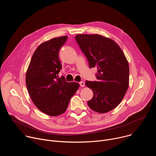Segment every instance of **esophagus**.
<instances>
[{"mask_svg": "<svg viewBox=\"0 0 156 156\" xmlns=\"http://www.w3.org/2000/svg\"><path fill=\"white\" fill-rule=\"evenodd\" d=\"M80 85L81 87H84V85H85V83H84V82H83V81H81V82H80Z\"/></svg>", "mask_w": 156, "mask_h": 156, "instance_id": "obj_1", "label": "esophagus"}]
</instances>
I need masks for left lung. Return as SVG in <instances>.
Returning a JSON list of instances; mask_svg holds the SVG:
<instances>
[{"instance_id":"obj_1","label":"left lung","mask_w":156,"mask_h":156,"mask_svg":"<svg viewBox=\"0 0 156 156\" xmlns=\"http://www.w3.org/2000/svg\"><path fill=\"white\" fill-rule=\"evenodd\" d=\"M75 39L90 68L98 69V81H86L94 94L87 105L95 112H108L121 102L128 90V62L118 44L111 39L99 34H78Z\"/></svg>"}]
</instances>
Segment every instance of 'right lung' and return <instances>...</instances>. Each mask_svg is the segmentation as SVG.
<instances>
[{
  "label": "right lung",
  "mask_w": 156,
  "mask_h": 156,
  "mask_svg": "<svg viewBox=\"0 0 156 156\" xmlns=\"http://www.w3.org/2000/svg\"><path fill=\"white\" fill-rule=\"evenodd\" d=\"M67 36L53 38L37 47L31 59L26 75V84L30 98L43 113L57 116L65 112L79 84L68 83L62 76L59 51Z\"/></svg>",
  "instance_id": "obj_1"
}]
</instances>
